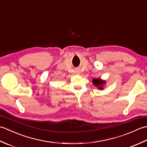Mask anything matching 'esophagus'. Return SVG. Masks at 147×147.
<instances>
[{
  "mask_svg": "<svg viewBox=\"0 0 147 147\" xmlns=\"http://www.w3.org/2000/svg\"><path fill=\"white\" fill-rule=\"evenodd\" d=\"M80 72L79 71H76V74H80Z\"/></svg>",
  "mask_w": 147,
  "mask_h": 147,
  "instance_id": "obj_1",
  "label": "esophagus"
}]
</instances>
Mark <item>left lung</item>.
I'll return each instance as SVG.
<instances>
[{
    "mask_svg": "<svg viewBox=\"0 0 147 147\" xmlns=\"http://www.w3.org/2000/svg\"><path fill=\"white\" fill-rule=\"evenodd\" d=\"M92 82H93V83L95 85V86L98 87V88L99 90L104 89V88H103V86L104 85V84H105V81L102 80L100 78H97V79L94 78V79H93Z\"/></svg>",
    "mask_w": 147,
    "mask_h": 147,
    "instance_id": "left-lung-1",
    "label": "left lung"
}]
</instances>
